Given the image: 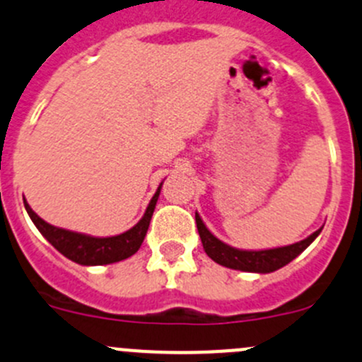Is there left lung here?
Instances as JSON below:
<instances>
[{
	"mask_svg": "<svg viewBox=\"0 0 362 362\" xmlns=\"http://www.w3.org/2000/svg\"><path fill=\"white\" fill-rule=\"evenodd\" d=\"M196 226L197 232H199L201 243L203 248L206 251L208 257L211 258L216 264L223 265V267L235 269V271H245V272H260L267 274L274 272L277 269L284 267L290 264L293 258L298 257L307 246L314 241L319 235L321 229L315 230L309 238L303 241L295 243V245L283 246V248H272V250H260V251H246V250H235L232 246L226 245L220 239H216L206 226L203 223L201 216L196 213Z\"/></svg>",
	"mask_w": 362,
	"mask_h": 362,
	"instance_id": "1",
	"label": "left lung"
}]
</instances>
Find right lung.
I'll list each match as a JSON object with an SVG mask.
<instances>
[{
	"instance_id": "add662e5",
	"label": "right lung",
	"mask_w": 362,
	"mask_h": 362,
	"mask_svg": "<svg viewBox=\"0 0 362 362\" xmlns=\"http://www.w3.org/2000/svg\"><path fill=\"white\" fill-rule=\"evenodd\" d=\"M161 185H159L158 191L152 196L149 206H147L140 222L135 227H132L130 230L123 232L119 235H112V238H93V235L79 234V232L59 229V227H53L48 222H45L43 218H40L36 213L30 210L25 199L24 206L29 213L30 220L34 222V226L37 227V230L64 257H67L69 260L79 265H107L132 257L142 246L144 238H146L147 229H149L151 216L154 213L156 203H158L159 192H161Z\"/></svg>"
}]
</instances>
